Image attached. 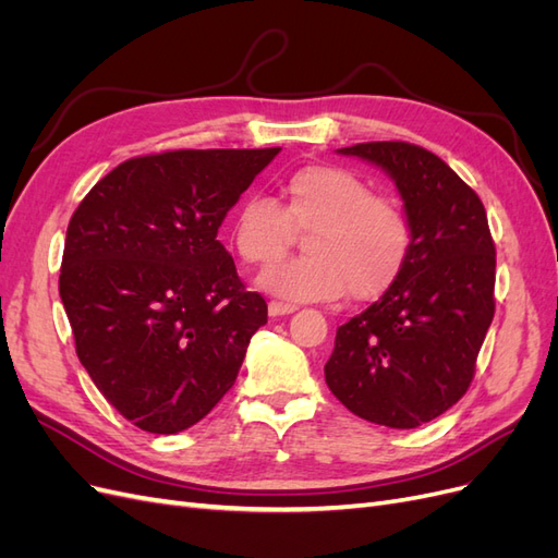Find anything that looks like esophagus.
I'll return each mask as SVG.
<instances>
[{
	"label": "esophagus",
	"instance_id": "obj_1",
	"mask_svg": "<svg viewBox=\"0 0 558 558\" xmlns=\"http://www.w3.org/2000/svg\"><path fill=\"white\" fill-rule=\"evenodd\" d=\"M298 307L289 305V302H279V300H269L267 312L269 316H286V314H293Z\"/></svg>",
	"mask_w": 558,
	"mask_h": 558
}]
</instances>
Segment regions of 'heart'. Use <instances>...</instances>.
Wrapping results in <instances>:
<instances>
[{"mask_svg": "<svg viewBox=\"0 0 558 558\" xmlns=\"http://www.w3.org/2000/svg\"><path fill=\"white\" fill-rule=\"evenodd\" d=\"M307 232V256L265 269L258 283L291 302H328L347 291L353 300L386 293L408 267L414 244L410 216L379 197L344 167L307 165L283 181V205L263 193L242 197L230 238L248 265H272Z\"/></svg>", "mask_w": 558, "mask_h": 558, "instance_id": "1", "label": "heart"}]
</instances>
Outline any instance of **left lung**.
Returning a JSON list of instances; mask_svg holds the SVG:
<instances>
[{"label":"left lung","instance_id":"8db88e82","mask_svg":"<svg viewBox=\"0 0 558 558\" xmlns=\"http://www.w3.org/2000/svg\"><path fill=\"white\" fill-rule=\"evenodd\" d=\"M379 165L414 228L408 267L337 328L326 384L349 412L416 428L459 402L496 312V244L482 199L430 150L408 142L340 148Z\"/></svg>","mask_w":558,"mask_h":558}]
</instances>
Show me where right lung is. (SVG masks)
<instances>
[{"label":"right lung","instance_id":"1","mask_svg":"<svg viewBox=\"0 0 558 558\" xmlns=\"http://www.w3.org/2000/svg\"><path fill=\"white\" fill-rule=\"evenodd\" d=\"M277 148H179L99 179L66 228L60 298L76 356L146 433L205 418L238 379L267 302L216 240Z\"/></svg>","mask_w":558,"mask_h":558}]
</instances>
